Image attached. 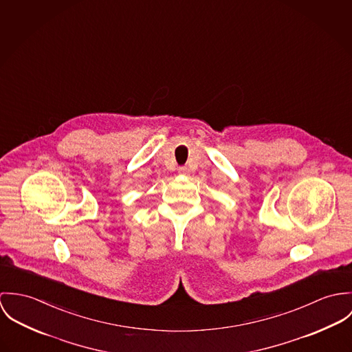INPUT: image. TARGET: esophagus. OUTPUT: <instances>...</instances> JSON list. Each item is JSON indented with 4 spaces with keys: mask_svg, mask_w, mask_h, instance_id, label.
<instances>
[{
    "mask_svg": "<svg viewBox=\"0 0 352 352\" xmlns=\"http://www.w3.org/2000/svg\"><path fill=\"white\" fill-rule=\"evenodd\" d=\"M178 173H179V174H182V175H186V174L189 173V168H188L186 166H182V167H179V168H178Z\"/></svg>",
    "mask_w": 352,
    "mask_h": 352,
    "instance_id": "esophagus-1",
    "label": "esophagus"
}]
</instances>
